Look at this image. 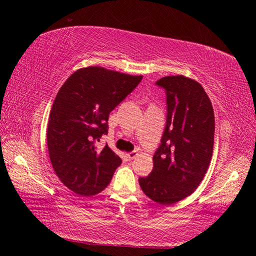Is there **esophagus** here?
I'll return each instance as SVG.
<instances>
[{
  "mask_svg": "<svg viewBox=\"0 0 256 256\" xmlns=\"http://www.w3.org/2000/svg\"><path fill=\"white\" fill-rule=\"evenodd\" d=\"M138 156V152L136 151H131V152L128 154V159H134Z\"/></svg>",
  "mask_w": 256,
  "mask_h": 256,
  "instance_id": "obj_1",
  "label": "esophagus"
}]
</instances>
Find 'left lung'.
Here are the masks:
<instances>
[{
	"mask_svg": "<svg viewBox=\"0 0 256 256\" xmlns=\"http://www.w3.org/2000/svg\"><path fill=\"white\" fill-rule=\"evenodd\" d=\"M156 84L166 92V128L152 172L138 184L151 200L167 206L190 196L204 177L214 152V114L198 81L170 76Z\"/></svg>",
	"mask_w": 256,
	"mask_h": 256,
	"instance_id": "1",
	"label": "left lung"
}]
</instances>
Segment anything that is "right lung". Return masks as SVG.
<instances>
[{"label": "right lung", "mask_w": 256, "mask_h": 256, "mask_svg": "<svg viewBox=\"0 0 256 256\" xmlns=\"http://www.w3.org/2000/svg\"><path fill=\"white\" fill-rule=\"evenodd\" d=\"M142 76L89 66L76 71L60 86L50 112L47 146L60 180L81 196L107 188L120 159L107 144L108 116L131 94Z\"/></svg>", "instance_id": "1"}]
</instances>
